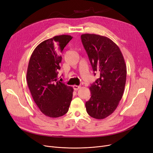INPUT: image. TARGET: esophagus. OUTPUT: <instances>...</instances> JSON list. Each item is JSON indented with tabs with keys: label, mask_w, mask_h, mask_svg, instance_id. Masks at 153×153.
I'll list each match as a JSON object with an SVG mask.
<instances>
[{
	"label": "esophagus",
	"mask_w": 153,
	"mask_h": 153,
	"mask_svg": "<svg viewBox=\"0 0 153 153\" xmlns=\"http://www.w3.org/2000/svg\"><path fill=\"white\" fill-rule=\"evenodd\" d=\"M80 88H81V86H79V85H73V89L75 91H77L78 89H80Z\"/></svg>",
	"instance_id": "34e87169"
}]
</instances>
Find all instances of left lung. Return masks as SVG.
<instances>
[{"mask_svg":"<svg viewBox=\"0 0 153 153\" xmlns=\"http://www.w3.org/2000/svg\"><path fill=\"white\" fill-rule=\"evenodd\" d=\"M81 37L94 76H99L89 87L91 97L85 102L86 111L95 119H103L113 113L122 98L126 79L125 59L110 38L89 33Z\"/></svg>","mask_w":153,"mask_h":153,"instance_id":"obj_1","label":"left lung"}]
</instances>
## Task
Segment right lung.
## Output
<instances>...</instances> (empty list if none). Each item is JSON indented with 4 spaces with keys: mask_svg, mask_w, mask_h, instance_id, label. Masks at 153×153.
Masks as SVG:
<instances>
[{
    "mask_svg": "<svg viewBox=\"0 0 153 153\" xmlns=\"http://www.w3.org/2000/svg\"><path fill=\"white\" fill-rule=\"evenodd\" d=\"M72 38L62 35L45 40L29 61L27 81L32 97L42 113L51 118L65 115L72 99L73 88L58 81L61 53Z\"/></svg>",
    "mask_w": 153,
    "mask_h": 153,
    "instance_id": "obj_1",
    "label": "right lung"
}]
</instances>
